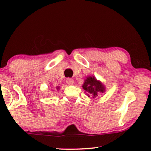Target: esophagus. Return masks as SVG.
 I'll use <instances>...</instances> for the list:
<instances>
[{
  "instance_id": "34e87169",
  "label": "esophagus",
  "mask_w": 151,
  "mask_h": 151,
  "mask_svg": "<svg viewBox=\"0 0 151 151\" xmlns=\"http://www.w3.org/2000/svg\"><path fill=\"white\" fill-rule=\"evenodd\" d=\"M66 82L70 85V84H73V79H71V78H67V79L66 80Z\"/></svg>"
}]
</instances>
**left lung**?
Listing matches in <instances>:
<instances>
[{
    "label": "left lung",
    "instance_id": "1",
    "mask_svg": "<svg viewBox=\"0 0 151 151\" xmlns=\"http://www.w3.org/2000/svg\"><path fill=\"white\" fill-rule=\"evenodd\" d=\"M82 87L89 93L91 96H92L93 98L98 96L99 93H100L104 92V86L94 77H88L86 78Z\"/></svg>",
    "mask_w": 151,
    "mask_h": 151
}]
</instances>
